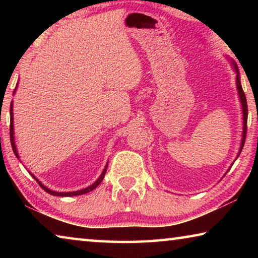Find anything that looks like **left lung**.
<instances>
[{
	"label": "left lung",
	"mask_w": 258,
	"mask_h": 258,
	"mask_svg": "<svg viewBox=\"0 0 258 258\" xmlns=\"http://www.w3.org/2000/svg\"><path fill=\"white\" fill-rule=\"evenodd\" d=\"M234 68H235V72H237V89H238V92H239V97L240 100H241V103H242V113H243V133H242V141H241V149L239 151V155L240 152H241L243 145H244V141H246V134H247V119H248V107H247V100H246V95H244V92L241 87V84H240V78H239V73H238V68L237 66L234 64ZM238 155V156H239Z\"/></svg>",
	"instance_id": "obj_1"
}]
</instances>
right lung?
I'll return each mask as SVG.
<instances>
[{"label": "right lung", "instance_id": "right-lung-1", "mask_svg": "<svg viewBox=\"0 0 258 258\" xmlns=\"http://www.w3.org/2000/svg\"><path fill=\"white\" fill-rule=\"evenodd\" d=\"M10 141H11L12 150H14V152H15V155H16L17 158H19L18 152H17V149H16L15 140H14V117H12V102H11V104H10ZM107 167H108V165L106 166V167H104L102 174H101V175H100V177L98 178L97 181H95V182L93 183L92 185L87 186V187H85V189H83V190H80V191H74V192H55V191H52V190H50V189H47L46 186L43 185L42 183H41L40 181H38L37 178L35 177L34 175H33V177L35 178V180H36V182L38 183V184H40V186L42 187V189L44 190V191H46L47 194L53 195V196H60V197H71V196H80V195H84V194H87V192H90V191H92L93 189H95V187H97V186L100 184V183H101V181L103 180L104 174H106V172H107Z\"/></svg>", "mask_w": 258, "mask_h": 258}]
</instances>
